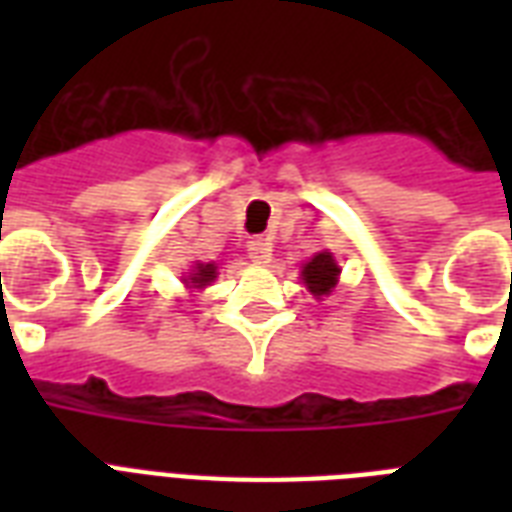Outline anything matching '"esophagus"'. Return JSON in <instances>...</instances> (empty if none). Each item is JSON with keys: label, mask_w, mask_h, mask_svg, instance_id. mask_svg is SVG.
<instances>
[{"label": "esophagus", "mask_w": 512, "mask_h": 512, "mask_svg": "<svg viewBox=\"0 0 512 512\" xmlns=\"http://www.w3.org/2000/svg\"><path fill=\"white\" fill-rule=\"evenodd\" d=\"M247 252H249V260L257 265H265V263H271V241L268 239H252L247 244Z\"/></svg>", "instance_id": "esophagus-1"}]
</instances>
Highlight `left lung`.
Listing matches in <instances>:
<instances>
[{"mask_svg": "<svg viewBox=\"0 0 512 512\" xmlns=\"http://www.w3.org/2000/svg\"><path fill=\"white\" fill-rule=\"evenodd\" d=\"M337 279H340V265L335 263L332 252H319L303 265V281L311 289V295H329L337 287Z\"/></svg>", "mask_w": 512, "mask_h": 512, "instance_id": "left-lung-1", "label": "left lung"}]
</instances>
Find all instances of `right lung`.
I'll use <instances>...</instances> for the list:
<instances>
[{
    "label": "right lung",
    "mask_w": 512,
    "mask_h": 512,
    "mask_svg": "<svg viewBox=\"0 0 512 512\" xmlns=\"http://www.w3.org/2000/svg\"><path fill=\"white\" fill-rule=\"evenodd\" d=\"M217 279V265L215 263H196L188 276H183L185 287L188 289H204Z\"/></svg>",
    "instance_id": "add662e5"
}]
</instances>
